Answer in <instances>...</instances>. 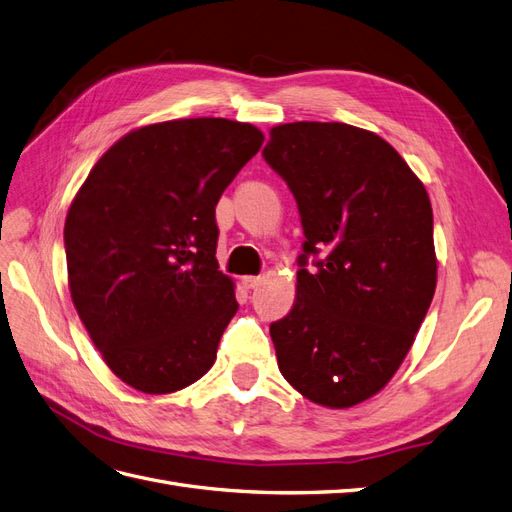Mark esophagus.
I'll use <instances>...</instances> for the list:
<instances>
[{
    "label": "esophagus",
    "mask_w": 512,
    "mask_h": 512,
    "mask_svg": "<svg viewBox=\"0 0 512 512\" xmlns=\"http://www.w3.org/2000/svg\"><path fill=\"white\" fill-rule=\"evenodd\" d=\"M260 282H262V277H254V275H247V277H243V286H245L247 290H254V288H258V286H260Z\"/></svg>",
    "instance_id": "1"
}]
</instances>
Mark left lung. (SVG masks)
Wrapping results in <instances>:
<instances>
[{
	"label": "left lung",
	"mask_w": 512,
	"mask_h": 512,
	"mask_svg": "<svg viewBox=\"0 0 512 512\" xmlns=\"http://www.w3.org/2000/svg\"><path fill=\"white\" fill-rule=\"evenodd\" d=\"M269 134L262 156L288 183L305 235L297 299L269 329L277 367L314 404L350 408L395 376L436 292L429 196L369 130L294 121ZM309 255L316 270L304 269Z\"/></svg>",
	"instance_id": "8db88e82"
}]
</instances>
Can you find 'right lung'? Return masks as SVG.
Instances as JSON below:
<instances>
[{
    "label": "right lung",
    "instance_id": "obj_1",
    "mask_svg": "<svg viewBox=\"0 0 512 512\" xmlns=\"http://www.w3.org/2000/svg\"><path fill=\"white\" fill-rule=\"evenodd\" d=\"M265 136L196 117L132 130L91 168L68 209L72 303L113 374L149 395L211 369L235 284L220 271L215 205Z\"/></svg>",
    "mask_w": 512,
    "mask_h": 512
}]
</instances>
